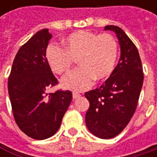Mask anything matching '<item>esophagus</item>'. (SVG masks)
Segmentation results:
<instances>
[{"mask_svg":"<svg viewBox=\"0 0 157 157\" xmlns=\"http://www.w3.org/2000/svg\"><path fill=\"white\" fill-rule=\"evenodd\" d=\"M80 96H81V94H80L79 93H77V92H74V93H73V98H74V99H77Z\"/></svg>","mask_w":157,"mask_h":157,"instance_id":"1","label":"esophagus"}]
</instances>
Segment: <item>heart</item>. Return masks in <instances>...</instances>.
<instances>
[{"instance_id":"1","label":"heart","mask_w":157,"mask_h":157,"mask_svg":"<svg viewBox=\"0 0 157 157\" xmlns=\"http://www.w3.org/2000/svg\"><path fill=\"white\" fill-rule=\"evenodd\" d=\"M63 44V49L55 44L48 45L45 58L56 75L66 74L77 59L80 67L62 79L63 88L82 91L91 86L94 80L104 82L113 73L119 47L112 34L82 30L68 35Z\"/></svg>"}]
</instances>
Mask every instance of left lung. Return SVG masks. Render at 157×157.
Segmentation results:
<instances>
[{"mask_svg":"<svg viewBox=\"0 0 157 157\" xmlns=\"http://www.w3.org/2000/svg\"><path fill=\"white\" fill-rule=\"evenodd\" d=\"M105 30L116 33L121 56L113 73L99 88L84 94L90 103L85 114L88 130L102 139L119 135L133 117L140 96L144 74L137 48L125 33L114 25Z\"/></svg>","mask_w":157,"mask_h":157,"instance_id":"1","label":"left lung"}]
</instances>
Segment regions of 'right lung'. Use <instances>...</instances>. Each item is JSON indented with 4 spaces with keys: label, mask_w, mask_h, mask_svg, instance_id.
<instances>
[{
    "label": "right lung",
    "mask_w": 157,
    "mask_h": 157,
    "mask_svg": "<svg viewBox=\"0 0 157 157\" xmlns=\"http://www.w3.org/2000/svg\"><path fill=\"white\" fill-rule=\"evenodd\" d=\"M51 38L48 29H43L20 48L8 79L16 124L36 140L49 138L57 132L73 98L68 90L46 93L58 83L45 58Z\"/></svg>",
    "instance_id": "right-lung-1"
}]
</instances>
